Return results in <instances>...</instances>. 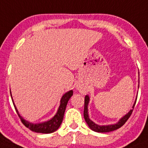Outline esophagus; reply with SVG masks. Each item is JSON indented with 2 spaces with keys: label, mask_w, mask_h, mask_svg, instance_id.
Masks as SVG:
<instances>
[{
  "label": "esophagus",
  "mask_w": 148,
  "mask_h": 148,
  "mask_svg": "<svg viewBox=\"0 0 148 148\" xmlns=\"http://www.w3.org/2000/svg\"><path fill=\"white\" fill-rule=\"evenodd\" d=\"M77 88L78 90H79V91H83V88H81V87L79 86H77Z\"/></svg>",
  "instance_id": "obj_1"
}]
</instances>
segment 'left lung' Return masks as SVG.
<instances>
[{
  "label": "left lung",
  "mask_w": 148,
  "mask_h": 148,
  "mask_svg": "<svg viewBox=\"0 0 148 148\" xmlns=\"http://www.w3.org/2000/svg\"><path fill=\"white\" fill-rule=\"evenodd\" d=\"M137 99V97H136ZM136 99L134 102V104L133 105V107L125 115L122 117L121 119H119V121L117 122L116 124H109V125H98V124H95V122L92 121L91 119H89V115H88V103H89L90 98L89 96L86 95L85 97V104H84V112H83V115H84V119L86 122L87 123L88 126L89 127V128L91 130H92L95 132H97V133H108V132H111V131H114L115 130H118L119 128H120L121 127L124 125L126 123V121L128 120V119L130 118V116L131 115L132 112H133V110L134 109L135 104H136Z\"/></svg>",
  "instance_id": "1"
}]
</instances>
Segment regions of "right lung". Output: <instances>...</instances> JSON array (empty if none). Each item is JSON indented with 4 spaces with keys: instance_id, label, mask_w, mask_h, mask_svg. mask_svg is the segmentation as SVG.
Segmentation results:
<instances>
[{
    "instance_id": "1",
    "label": "right lung",
    "mask_w": 148,
    "mask_h": 148,
    "mask_svg": "<svg viewBox=\"0 0 148 148\" xmlns=\"http://www.w3.org/2000/svg\"><path fill=\"white\" fill-rule=\"evenodd\" d=\"M10 95H11L12 103H13V105L14 106H15V110L17 112V114L18 115L21 122H22L23 124H24V125L26 127H27L28 129L33 131V132H36V133H51L55 132L56 130H57L58 128L60 127V125H61L62 120H63L64 114H65L67 103H68V101H69V99L71 98V97L73 95V91L72 90H70V91L67 92L66 93H65L63 95H62L61 100H60V104L58 108V110L56 112V115L53 117L52 119L47 121H44L42 122V123H38V124H33V123H31V122L25 120L22 116H21L18 111L17 108H16L15 103H14L13 99H12V96L11 92H10Z\"/></svg>"
}]
</instances>
